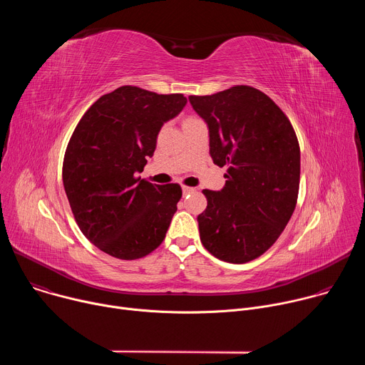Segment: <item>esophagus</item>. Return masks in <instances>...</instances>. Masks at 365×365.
I'll return each instance as SVG.
<instances>
[{
	"instance_id": "34e87169",
	"label": "esophagus",
	"mask_w": 365,
	"mask_h": 365,
	"mask_svg": "<svg viewBox=\"0 0 365 365\" xmlns=\"http://www.w3.org/2000/svg\"><path fill=\"white\" fill-rule=\"evenodd\" d=\"M195 189L193 187H189V186H182V192H183V195H186V193H190V192H193Z\"/></svg>"
}]
</instances>
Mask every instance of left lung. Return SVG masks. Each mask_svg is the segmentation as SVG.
Wrapping results in <instances>:
<instances>
[{"label":"left lung","mask_w":365,"mask_h":365,"mask_svg":"<svg viewBox=\"0 0 365 365\" xmlns=\"http://www.w3.org/2000/svg\"><path fill=\"white\" fill-rule=\"evenodd\" d=\"M189 102L207 125L214 163L228 168L221 190H203L207 206L197 215L200 241L222 262H251L276 242L294 211L297 137L276 103L247 85L192 95Z\"/></svg>","instance_id":"8db88e82"}]
</instances>
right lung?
Wrapping results in <instances>:
<instances>
[{
    "mask_svg": "<svg viewBox=\"0 0 365 365\" xmlns=\"http://www.w3.org/2000/svg\"><path fill=\"white\" fill-rule=\"evenodd\" d=\"M182 93L120 86L83 114L68 144L63 186L82 234L101 251L135 259L166 237L182 197L179 185L137 178L165 123L186 106Z\"/></svg>",
    "mask_w": 365,
    "mask_h": 365,
    "instance_id": "1",
    "label": "right lung"
}]
</instances>
